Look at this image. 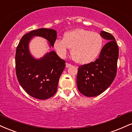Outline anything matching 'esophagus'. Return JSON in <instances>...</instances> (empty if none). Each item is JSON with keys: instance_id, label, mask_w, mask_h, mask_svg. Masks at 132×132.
<instances>
[{"instance_id": "esophagus-1", "label": "esophagus", "mask_w": 132, "mask_h": 132, "mask_svg": "<svg viewBox=\"0 0 132 132\" xmlns=\"http://www.w3.org/2000/svg\"><path fill=\"white\" fill-rule=\"evenodd\" d=\"M71 66H72V65H71V64H69V63H66V68L70 67Z\"/></svg>"}]
</instances>
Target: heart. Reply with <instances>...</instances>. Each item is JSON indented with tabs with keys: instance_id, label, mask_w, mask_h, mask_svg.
I'll list each match as a JSON object with an SVG mask.
<instances>
[{
	"instance_id": "obj_1",
	"label": "heart",
	"mask_w": 132,
	"mask_h": 132,
	"mask_svg": "<svg viewBox=\"0 0 132 132\" xmlns=\"http://www.w3.org/2000/svg\"><path fill=\"white\" fill-rule=\"evenodd\" d=\"M104 46V40L97 32L83 28H77L63 34V39L54 41V49L61 58L66 57L69 48L76 63L86 65L92 63L98 57Z\"/></svg>"
}]
</instances>
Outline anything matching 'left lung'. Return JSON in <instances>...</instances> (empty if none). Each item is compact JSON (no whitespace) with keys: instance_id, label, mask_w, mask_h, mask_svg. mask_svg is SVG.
<instances>
[{"instance_id":"8db88e82","label":"left lung","mask_w":132,"mask_h":132,"mask_svg":"<svg viewBox=\"0 0 132 132\" xmlns=\"http://www.w3.org/2000/svg\"><path fill=\"white\" fill-rule=\"evenodd\" d=\"M100 35L108 42L99 58L89 64L80 66L77 77L78 91L87 97L100 95L109 87L117 73L119 48L111 34L101 31Z\"/></svg>"}]
</instances>
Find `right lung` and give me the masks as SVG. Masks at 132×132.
Returning a JSON list of instances; mask_svg holds the SVG:
<instances>
[{
	"label": "right lung",
	"mask_w": 132,
	"mask_h": 132,
	"mask_svg": "<svg viewBox=\"0 0 132 132\" xmlns=\"http://www.w3.org/2000/svg\"><path fill=\"white\" fill-rule=\"evenodd\" d=\"M37 36L46 39L51 48L54 47L57 32L53 29L39 28L23 36L16 50V74L20 85L29 96L44 100L56 93L65 61L54 51L47 52L41 58H35L31 54L29 45L32 39Z\"/></svg>",
	"instance_id": "obj_1"
}]
</instances>
